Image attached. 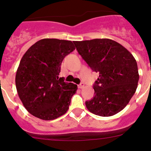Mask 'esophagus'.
I'll list each match as a JSON object with an SVG mask.
<instances>
[{"label": "esophagus", "mask_w": 151, "mask_h": 151, "mask_svg": "<svg viewBox=\"0 0 151 151\" xmlns=\"http://www.w3.org/2000/svg\"><path fill=\"white\" fill-rule=\"evenodd\" d=\"M78 87H79V89H83V88L84 87V83H81L80 84H79V85H78Z\"/></svg>", "instance_id": "34e87169"}]
</instances>
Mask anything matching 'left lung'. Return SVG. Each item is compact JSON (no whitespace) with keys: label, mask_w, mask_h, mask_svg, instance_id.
<instances>
[{"label":"left lung","mask_w":151,"mask_h":151,"mask_svg":"<svg viewBox=\"0 0 151 151\" xmlns=\"http://www.w3.org/2000/svg\"><path fill=\"white\" fill-rule=\"evenodd\" d=\"M81 58L99 74L93 84L94 96L85 102L90 112L111 116L123 110L138 86L136 60L124 46L112 40L73 41Z\"/></svg>","instance_id":"8db88e82"}]
</instances>
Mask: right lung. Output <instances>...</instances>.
<instances>
[{
  "mask_svg": "<svg viewBox=\"0 0 151 151\" xmlns=\"http://www.w3.org/2000/svg\"><path fill=\"white\" fill-rule=\"evenodd\" d=\"M75 50L72 41L40 40L24 54L15 76V85L29 113L42 120H54L67 111L77 90L59 77L62 60Z\"/></svg>",
  "mask_w": 151,
  "mask_h": 151,
  "instance_id": "add662e5",
  "label": "right lung"
}]
</instances>
